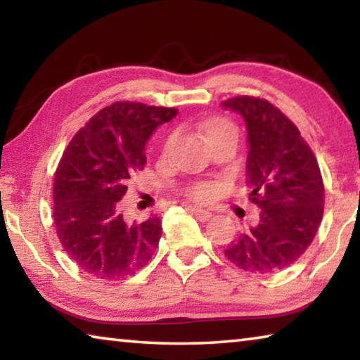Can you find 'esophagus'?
<instances>
[{"mask_svg": "<svg viewBox=\"0 0 360 360\" xmlns=\"http://www.w3.org/2000/svg\"><path fill=\"white\" fill-rule=\"evenodd\" d=\"M188 211L192 212V214L198 219V221H208V219L211 217V212L206 211V210H200V208H193V206H188Z\"/></svg>", "mask_w": 360, "mask_h": 360, "instance_id": "1", "label": "esophagus"}]
</instances>
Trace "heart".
<instances>
[{"label":"heart","instance_id":"heart-1","mask_svg":"<svg viewBox=\"0 0 360 360\" xmlns=\"http://www.w3.org/2000/svg\"><path fill=\"white\" fill-rule=\"evenodd\" d=\"M202 130L205 133L206 139L210 141V139H212L217 135H221V133L229 131V130H235V129L229 120L212 119L210 122H206V124L202 127ZM174 138H176L174 133H169V135L165 138V141H163V152H168L169 149H172ZM212 192H214V187L208 184V182H197V184H193L187 188V197L195 200V202L205 203L212 197Z\"/></svg>","mask_w":360,"mask_h":360}]
</instances>
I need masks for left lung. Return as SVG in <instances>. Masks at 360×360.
Instances as JSON below:
<instances>
[{"mask_svg": "<svg viewBox=\"0 0 360 360\" xmlns=\"http://www.w3.org/2000/svg\"><path fill=\"white\" fill-rule=\"evenodd\" d=\"M248 129L249 200L259 224L224 249L241 270L268 275L290 266L311 245L324 212V182L311 148L288 115L260 96L222 101Z\"/></svg>", "mask_w": 360, "mask_h": 360, "instance_id": "left-lung-1", "label": "left lung"}]
</instances>
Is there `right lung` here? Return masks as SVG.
Instances as JSON below:
<instances>
[{"label": "right lung", "instance_id": "obj_1", "mask_svg": "<svg viewBox=\"0 0 360 360\" xmlns=\"http://www.w3.org/2000/svg\"><path fill=\"white\" fill-rule=\"evenodd\" d=\"M176 114V108L112 103L66 146L53 176V225L68 257L87 275L120 281L154 255L160 219L127 222L117 202L130 176L143 172L152 131Z\"/></svg>", "mask_w": 360, "mask_h": 360}]
</instances>
